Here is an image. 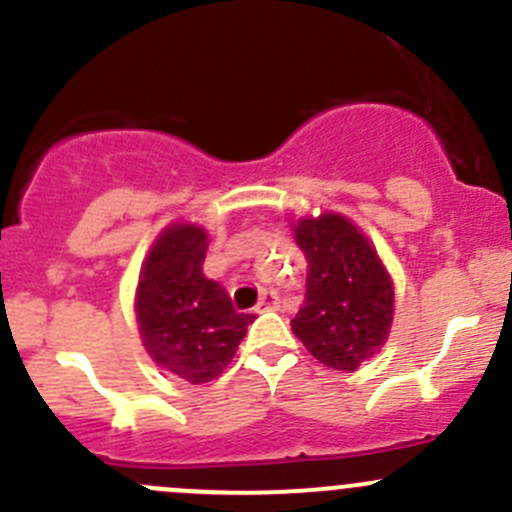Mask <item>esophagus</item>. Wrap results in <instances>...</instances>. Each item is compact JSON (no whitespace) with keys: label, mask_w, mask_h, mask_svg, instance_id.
I'll list each match as a JSON object with an SVG mask.
<instances>
[{"label":"esophagus","mask_w":512,"mask_h":512,"mask_svg":"<svg viewBox=\"0 0 512 512\" xmlns=\"http://www.w3.org/2000/svg\"><path fill=\"white\" fill-rule=\"evenodd\" d=\"M277 307H280V294H277L275 289H265L260 302H257L255 312H270V309H277Z\"/></svg>","instance_id":"34e87169"}]
</instances>
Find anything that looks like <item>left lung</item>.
I'll list each match as a JSON object with an SVG mask.
<instances>
[{
	"mask_svg": "<svg viewBox=\"0 0 512 512\" xmlns=\"http://www.w3.org/2000/svg\"><path fill=\"white\" fill-rule=\"evenodd\" d=\"M307 257V294L292 332L324 366L354 371L389 337L394 285L371 242L344 215L294 223Z\"/></svg>",
	"mask_w": 512,
	"mask_h": 512,
	"instance_id": "1",
	"label": "left lung"
}]
</instances>
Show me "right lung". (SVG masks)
<instances>
[{"label":"right lung","mask_w":512,"mask_h":512,"mask_svg":"<svg viewBox=\"0 0 512 512\" xmlns=\"http://www.w3.org/2000/svg\"><path fill=\"white\" fill-rule=\"evenodd\" d=\"M208 232L170 225L153 242L136 292L146 352L170 374L205 384L225 371L255 314L237 312L218 282L203 275Z\"/></svg>","instance_id":"add662e5"}]
</instances>
